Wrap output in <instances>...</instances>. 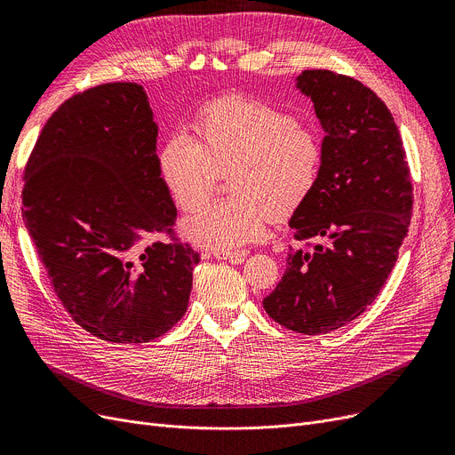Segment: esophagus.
Here are the masks:
<instances>
[{
  "label": "esophagus",
  "instance_id": "34e87169",
  "mask_svg": "<svg viewBox=\"0 0 455 455\" xmlns=\"http://www.w3.org/2000/svg\"><path fill=\"white\" fill-rule=\"evenodd\" d=\"M213 256L218 259H228L232 261V264H240V261H243V258L247 256L245 251L242 252H213Z\"/></svg>",
  "mask_w": 455,
  "mask_h": 455
}]
</instances>
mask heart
Instances as JSON below:
<instances>
[{"label": "heart", "instance_id": "obj_1", "mask_svg": "<svg viewBox=\"0 0 455 455\" xmlns=\"http://www.w3.org/2000/svg\"><path fill=\"white\" fill-rule=\"evenodd\" d=\"M199 138L179 127L160 149L162 180L180 210H194L228 173L235 197L213 201L182 223L189 242L218 252L242 249L266 235L280 215L302 206L317 188L323 143L299 119L275 107L230 98L212 105L197 124Z\"/></svg>", "mask_w": 455, "mask_h": 455}]
</instances>
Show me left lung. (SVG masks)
I'll return each mask as SVG.
<instances>
[{
    "label": "left lung",
    "instance_id": "obj_1",
    "mask_svg": "<svg viewBox=\"0 0 455 455\" xmlns=\"http://www.w3.org/2000/svg\"><path fill=\"white\" fill-rule=\"evenodd\" d=\"M297 88L314 101L324 158L317 188L290 220L307 249L290 251L264 307L288 330L317 336L360 317L384 288L408 235L413 186L398 127L371 88L328 69L302 71Z\"/></svg>",
    "mask_w": 455,
    "mask_h": 455
}]
</instances>
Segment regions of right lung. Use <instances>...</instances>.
I'll use <instances>...</instances> for the list:
<instances>
[{
  "label": "right lung",
  "instance_id": "right-lung-1",
  "mask_svg": "<svg viewBox=\"0 0 455 455\" xmlns=\"http://www.w3.org/2000/svg\"><path fill=\"white\" fill-rule=\"evenodd\" d=\"M156 136L140 84H100L47 119L23 177V221L59 300L110 343L170 331L199 264L173 234L177 208L160 177Z\"/></svg>",
  "mask_w": 455,
  "mask_h": 455
}]
</instances>
